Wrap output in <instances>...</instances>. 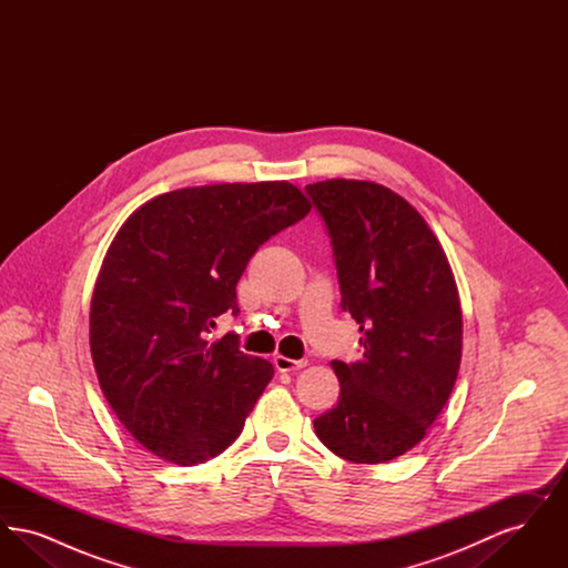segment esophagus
<instances>
[{
	"instance_id": "34e87169",
	"label": "esophagus",
	"mask_w": 568,
	"mask_h": 568,
	"mask_svg": "<svg viewBox=\"0 0 568 568\" xmlns=\"http://www.w3.org/2000/svg\"><path fill=\"white\" fill-rule=\"evenodd\" d=\"M308 364V359H292L285 355H274V366L278 373H294Z\"/></svg>"
}]
</instances>
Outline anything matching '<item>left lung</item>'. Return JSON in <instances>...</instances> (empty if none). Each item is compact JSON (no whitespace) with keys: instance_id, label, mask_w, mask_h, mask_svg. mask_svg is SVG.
<instances>
[{"instance_id":"left-lung-1","label":"left lung","mask_w":568,"mask_h":568,"mask_svg":"<svg viewBox=\"0 0 568 568\" xmlns=\"http://www.w3.org/2000/svg\"><path fill=\"white\" fill-rule=\"evenodd\" d=\"M324 216L343 308L362 359H334L338 405L313 422L325 447L355 464L413 449L447 405L462 359V308L449 260L426 219L373 181L306 185Z\"/></svg>"}]
</instances>
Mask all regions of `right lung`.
Returning <instances> with one entry per match:
<instances>
[{"mask_svg": "<svg viewBox=\"0 0 568 568\" xmlns=\"http://www.w3.org/2000/svg\"><path fill=\"white\" fill-rule=\"evenodd\" d=\"M311 202L287 181L168 191L125 219L95 281L89 345L119 422L158 458L193 466L243 433L271 383V362L211 341L219 315L239 313L236 283L251 255Z\"/></svg>", "mask_w": 568, "mask_h": 568, "instance_id": "right-lung-1", "label": "right lung"}]
</instances>
